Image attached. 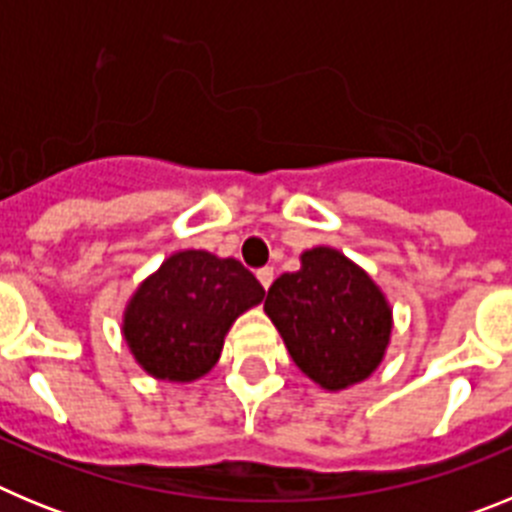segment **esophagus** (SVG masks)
<instances>
[{
    "label": "esophagus",
    "instance_id": "1",
    "mask_svg": "<svg viewBox=\"0 0 512 512\" xmlns=\"http://www.w3.org/2000/svg\"><path fill=\"white\" fill-rule=\"evenodd\" d=\"M256 279L261 282V287L269 289L271 282H274V269H271V266H261V269L256 271Z\"/></svg>",
    "mask_w": 512,
    "mask_h": 512
}]
</instances>
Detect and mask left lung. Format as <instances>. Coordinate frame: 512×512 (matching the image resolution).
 <instances>
[{
  "label": "left lung",
  "mask_w": 512,
  "mask_h": 512,
  "mask_svg": "<svg viewBox=\"0 0 512 512\" xmlns=\"http://www.w3.org/2000/svg\"><path fill=\"white\" fill-rule=\"evenodd\" d=\"M266 315L297 366L325 390H343L379 366L392 312L366 271L333 248L302 253V269L269 287Z\"/></svg>",
  "instance_id": "1"
}]
</instances>
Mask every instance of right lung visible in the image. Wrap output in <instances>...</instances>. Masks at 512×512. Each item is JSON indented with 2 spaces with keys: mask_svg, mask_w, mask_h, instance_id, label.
Wrapping results in <instances>:
<instances>
[{
  "mask_svg": "<svg viewBox=\"0 0 512 512\" xmlns=\"http://www.w3.org/2000/svg\"><path fill=\"white\" fill-rule=\"evenodd\" d=\"M264 287L235 259L174 253L140 284L125 312V341L148 374L192 382L215 366L233 320L264 300Z\"/></svg>",
  "mask_w": 512,
  "mask_h": 512,
  "instance_id": "right-lung-1",
  "label": "right lung"
}]
</instances>
